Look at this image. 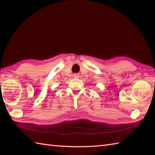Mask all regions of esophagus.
<instances>
[{
	"label": "esophagus",
	"mask_w": 155,
	"mask_h": 155,
	"mask_svg": "<svg viewBox=\"0 0 155 155\" xmlns=\"http://www.w3.org/2000/svg\"><path fill=\"white\" fill-rule=\"evenodd\" d=\"M74 78H78V75L77 74H74Z\"/></svg>",
	"instance_id": "obj_1"
}]
</instances>
